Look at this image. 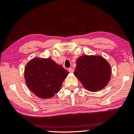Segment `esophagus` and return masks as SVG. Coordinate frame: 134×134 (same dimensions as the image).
Returning a JSON list of instances; mask_svg holds the SVG:
<instances>
[{"instance_id":"1","label":"esophagus","mask_w":134,"mask_h":134,"mask_svg":"<svg viewBox=\"0 0 134 134\" xmlns=\"http://www.w3.org/2000/svg\"><path fill=\"white\" fill-rule=\"evenodd\" d=\"M69 71L70 72H74V69H72V68H70V69H69Z\"/></svg>"}]
</instances>
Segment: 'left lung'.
Returning <instances> with one entry per match:
<instances>
[{"label":"left lung","mask_w":134,"mask_h":134,"mask_svg":"<svg viewBox=\"0 0 134 134\" xmlns=\"http://www.w3.org/2000/svg\"><path fill=\"white\" fill-rule=\"evenodd\" d=\"M74 74L85 89L94 92L108 85L111 76V68L101 56L83 55L77 59Z\"/></svg>","instance_id":"1"}]
</instances>
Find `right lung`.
<instances>
[{
	"label": "right lung",
	"instance_id": "right-lung-1",
	"mask_svg": "<svg viewBox=\"0 0 134 134\" xmlns=\"http://www.w3.org/2000/svg\"><path fill=\"white\" fill-rule=\"evenodd\" d=\"M69 72L50 59L35 58L25 69L27 87L39 98H49L58 93Z\"/></svg>",
	"mask_w": 134,
	"mask_h": 134
}]
</instances>
